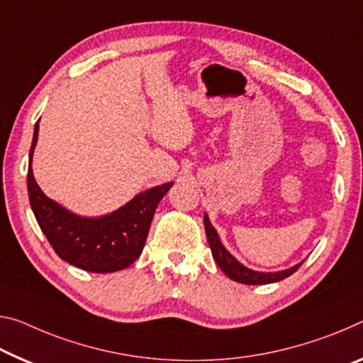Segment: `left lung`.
I'll return each instance as SVG.
<instances>
[{
	"instance_id": "obj_1",
	"label": "left lung",
	"mask_w": 363,
	"mask_h": 363,
	"mask_svg": "<svg viewBox=\"0 0 363 363\" xmlns=\"http://www.w3.org/2000/svg\"><path fill=\"white\" fill-rule=\"evenodd\" d=\"M203 224H205V233H206V239H208L210 249H211V255L215 258V262L218 263V267L223 269V273L228 276L229 279L238 281V283L242 284H272V283H278L281 279H286L287 276H291L292 273H296L298 268H301V263L294 264V267L287 268V269H281V272H255V269H250L244 267L242 263L235 260V258L229 254L226 250V247L223 245L220 235H218L216 229L213 228V224L210 223L208 215L205 213L203 216Z\"/></svg>"
}]
</instances>
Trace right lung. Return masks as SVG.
Instances as JSON below:
<instances>
[{
    "mask_svg": "<svg viewBox=\"0 0 363 363\" xmlns=\"http://www.w3.org/2000/svg\"><path fill=\"white\" fill-rule=\"evenodd\" d=\"M38 123L28 155L27 191L38 226L62 260L91 273H113L128 268L140 257L160 200L174 182L147 189L108 215L89 218L66 210L42 192L33 177L32 158Z\"/></svg>",
    "mask_w": 363,
    "mask_h": 363,
    "instance_id": "add662e5",
    "label": "right lung"
}]
</instances>
